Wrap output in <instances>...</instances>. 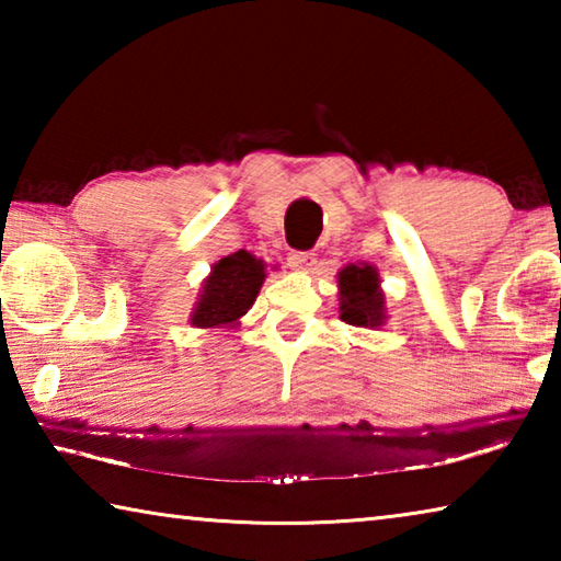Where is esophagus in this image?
<instances>
[{
  "mask_svg": "<svg viewBox=\"0 0 561 561\" xmlns=\"http://www.w3.org/2000/svg\"><path fill=\"white\" fill-rule=\"evenodd\" d=\"M287 260H289V267L299 270V272H311L317 264L314 252H291Z\"/></svg>",
  "mask_w": 561,
  "mask_h": 561,
  "instance_id": "esophagus-1",
  "label": "esophagus"
}]
</instances>
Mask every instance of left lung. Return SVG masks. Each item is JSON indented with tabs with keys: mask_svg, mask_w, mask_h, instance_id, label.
<instances>
[{
	"mask_svg": "<svg viewBox=\"0 0 561 561\" xmlns=\"http://www.w3.org/2000/svg\"><path fill=\"white\" fill-rule=\"evenodd\" d=\"M339 311L351 327H383L386 297L374 264L358 262L339 272Z\"/></svg>",
	"mask_w": 561,
	"mask_h": 561,
	"instance_id": "left-lung-1",
	"label": "left lung"
}]
</instances>
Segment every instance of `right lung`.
<instances>
[{"instance_id": "obj_1", "label": "right lung", "mask_w": 561, "mask_h": 561, "mask_svg": "<svg viewBox=\"0 0 561 561\" xmlns=\"http://www.w3.org/2000/svg\"><path fill=\"white\" fill-rule=\"evenodd\" d=\"M262 260L250 252H232L213 264L210 277L203 282V291L197 297L195 311L190 317V324L197 329H220L232 327L237 319L247 314L264 284Z\"/></svg>"}]
</instances>
